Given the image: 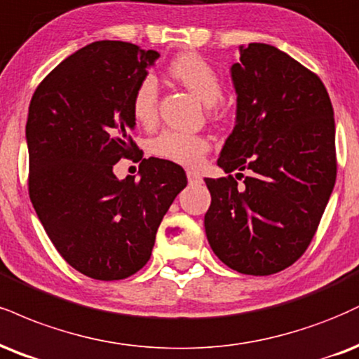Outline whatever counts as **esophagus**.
<instances>
[{
    "mask_svg": "<svg viewBox=\"0 0 359 359\" xmlns=\"http://www.w3.org/2000/svg\"><path fill=\"white\" fill-rule=\"evenodd\" d=\"M187 179H189V182L191 184H197V182H201V174H198L197 170H191V168H189L187 170Z\"/></svg>",
    "mask_w": 359,
    "mask_h": 359,
    "instance_id": "34e87169",
    "label": "esophagus"
}]
</instances>
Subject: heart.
I'll return each instance as SVG.
<instances>
[{"mask_svg":"<svg viewBox=\"0 0 359 359\" xmlns=\"http://www.w3.org/2000/svg\"><path fill=\"white\" fill-rule=\"evenodd\" d=\"M172 79L182 83L204 105L212 107L222 98V80L217 70L197 53H182L168 65ZM158 85L154 75H144L132 93V114L142 125H152L157 118ZM209 150V142L197 133L162 130L150 140V152L180 165H197Z\"/></svg>","mask_w":359,"mask_h":359,"instance_id":"1","label":"heart"}]
</instances>
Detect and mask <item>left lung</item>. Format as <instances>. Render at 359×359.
Returning <instances> with one entry per match:
<instances>
[{
  "label": "left lung",
  "instance_id": "1",
  "mask_svg": "<svg viewBox=\"0 0 359 359\" xmlns=\"http://www.w3.org/2000/svg\"><path fill=\"white\" fill-rule=\"evenodd\" d=\"M239 51L231 67L236 125L217 165L251 175L243 189L232 175L204 179L212 197L204 226L224 264L269 276L303 256L330 201L334 114L319 76L287 53L266 43Z\"/></svg>",
  "mask_w": 359,
  "mask_h": 359
}]
</instances>
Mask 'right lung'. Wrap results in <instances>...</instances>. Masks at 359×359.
Segmentation results:
<instances>
[{
	"mask_svg": "<svg viewBox=\"0 0 359 359\" xmlns=\"http://www.w3.org/2000/svg\"><path fill=\"white\" fill-rule=\"evenodd\" d=\"M158 56L125 41L90 43L51 70L29 103V198L56 250L88 278L140 271L187 185L182 167L154 157L142 161L140 180L114 174L120 158L140 152L132 93Z\"/></svg>",
	"mask_w": 359,
	"mask_h": 359,
	"instance_id": "add662e5",
	"label": "right lung"
}]
</instances>
